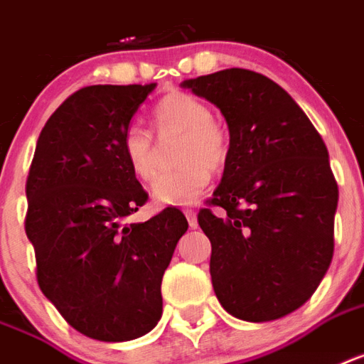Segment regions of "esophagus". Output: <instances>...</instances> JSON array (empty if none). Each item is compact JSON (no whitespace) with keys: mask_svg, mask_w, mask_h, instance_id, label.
Segmentation results:
<instances>
[{"mask_svg":"<svg viewBox=\"0 0 364 364\" xmlns=\"http://www.w3.org/2000/svg\"><path fill=\"white\" fill-rule=\"evenodd\" d=\"M185 217H187V220H188V226H191V228H196L198 226V218H196V211H192V209H185Z\"/></svg>","mask_w":364,"mask_h":364,"instance_id":"34e87169","label":"esophagus"}]
</instances>
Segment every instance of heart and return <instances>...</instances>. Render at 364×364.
I'll return each instance as SVG.
<instances>
[{
  "label": "heart",
  "mask_w": 364,
  "mask_h": 364,
  "mask_svg": "<svg viewBox=\"0 0 364 364\" xmlns=\"http://www.w3.org/2000/svg\"><path fill=\"white\" fill-rule=\"evenodd\" d=\"M153 125L159 132L179 131L183 138L177 147V162L183 164L153 181L151 196L164 205H188L208 188L211 172H217L228 159L226 132L213 121V112L203 100L191 93L176 91L156 102ZM121 149L127 164L141 181L153 179L159 170L151 132L131 125L123 134Z\"/></svg>",
  "instance_id": "heart-1"
}]
</instances>
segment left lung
<instances>
[{"label": "left lung", "instance_id": "1", "mask_svg": "<svg viewBox=\"0 0 364 364\" xmlns=\"http://www.w3.org/2000/svg\"><path fill=\"white\" fill-rule=\"evenodd\" d=\"M217 106L230 149L198 224L211 241L213 288L226 312L271 321L303 306L333 259L338 187L329 153L279 84L247 69L183 82Z\"/></svg>", "mask_w": 364, "mask_h": 364}]
</instances>
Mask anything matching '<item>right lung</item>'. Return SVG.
<instances>
[{
  "label": "right lung",
  "instance_id": "right-lung-1",
  "mask_svg": "<svg viewBox=\"0 0 364 364\" xmlns=\"http://www.w3.org/2000/svg\"><path fill=\"white\" fill-rule=\"evenodd\" d=\"M155 87L76 91L41 131L26 183L38 288L70 327L95 341H134L156 326L162 274L188 228L176 208L129 223L147 192L121 140Z\"/></svg>",
  "mask_w": 364,
  "mask_h": 364
}]
</instances>
